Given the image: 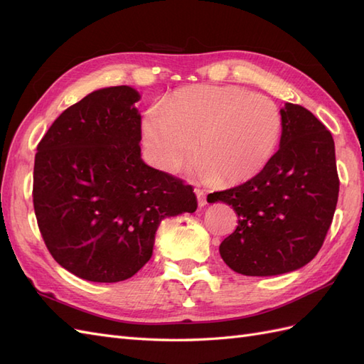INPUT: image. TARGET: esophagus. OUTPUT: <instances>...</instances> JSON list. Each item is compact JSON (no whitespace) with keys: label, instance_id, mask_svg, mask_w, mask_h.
I'll return each instance as SVG.
<instances>
[{"label":"esophagus","instance_id":"34e87169","mask_svg":"<svg viewBox=\"0 0 364 364\" xmlns=\"http://www.w3.org/2000/svg\"><path fill=\"white\" fill-rule=\"evenodd\" d=\"M194 193H196V196H197V203H199V206H200V208L205 206V205L208 203V202H206V193H205L203 190H199V188H196Z\"/></svg>","mask_w":364,"mask_h":364}]
</instances>
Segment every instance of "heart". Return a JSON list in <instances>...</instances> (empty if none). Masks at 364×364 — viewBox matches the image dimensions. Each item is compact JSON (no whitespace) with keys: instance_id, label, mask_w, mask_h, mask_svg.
<instances>
[{"instance_id":"1","label":"heart","mask_w":364,"mask_h":364,"mask_svg":"<svg viewBox=\"0 0 364 364\" xmlns=\"http://www.w3.org/2000/svg\"><path fill=\"white\" fill-rule=\"evenodd\" d=\"M282 132L278 106L240 86L185 87L142 119L150 156L164 171H179L194 142V173L203 182L232 185L255 178L272 159Z\"/></svg>"}]
</instances>
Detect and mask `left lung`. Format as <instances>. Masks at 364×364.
Returning <instances> with one entry per match:
<instances>
[{
    "mask_svg": "<svg viewBox=\"0 0 364 364\" xmlns=\"http://www.w3.org/2000/svg\"><path fill=\"white\" fill-rule=\"evenodd\" d=\"M279 150L255 178L208 196L232 205L237 229L220 245L228 266L246 277L304 267L321 250L338 199L331 132L308 109H281Z\"/></svg>",
    "mask_w": 364,
    "mask_h": 364,
    "instance_id": "1",
    "label": "left lung"
}]
</instances>
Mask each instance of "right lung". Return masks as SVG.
Here are the masks:
<instances>
[{"instance_id":"add662e5","label":"right lung","mask_w":364,"mask_h":364,"mask_svg":"<svg viewBox=\"0 0 364 364\" xmlns=\"http://www.w3.org/2000/svg\"><path fill=\"white\" fill-rule=\"evenodd\" d=\"M139 94L103 87L63 111L38 144L33 206L53 258L75 277L118 282L151 258L165 217L194 213L191 185L141 159Z\"/></svg>"}]
</instances>
